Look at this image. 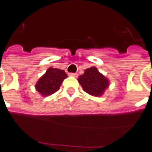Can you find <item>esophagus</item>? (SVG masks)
Returning a JSON list of instances; mask_svg holds the SVG:
<instances>
[{"label":"esophagus","mask_w":152,"mask_h":152,"mask_svg":"<svg viewBox=\"0 0 152 152\" xmlns=\"http://www.w3.org/2000/svg\"><path fill=\"white\" fill-rule=\"evenodd\" d=\"M69 75H70V76H72V77H77V74H75V73H70Z\"/></svg>","instance_id":"obj_1"}]
</instances>
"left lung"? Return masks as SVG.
Listing matches in <instances>:
<instances>
[{"instance_id":"obj_1","label":"left lung","mask_w":152,"mask_h":152,"mask_svg":"<svg viewBox=\"0 0 152 152\" xmlns=\"http://www.w3.org/2000/svg\"><path fill=\"white\" fill-rule=\"evenodd\" d=\"M77 81L83 90L93 96H101L109 86V80L99 73L96 66L85 70Z\"/></svg>"}]
</instances>
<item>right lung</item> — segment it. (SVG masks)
<instances>
[{
    "label": "right lung",
    "mask_w": 152,
    "mask_h": 152,
    "mask_svg": "<svg viewBox=\"0 0 152 152\" xmlns=\"http://www.w3.org/2000/svg\"><path fill=\"white\" fill-rule=\"evenodd\" d=\"M66 77L67 75L64 70L49 67L37 81L35 88L42 96H48L59 90Z\"/></svg>",
    "instance_id": "1"
}]
</instances>
